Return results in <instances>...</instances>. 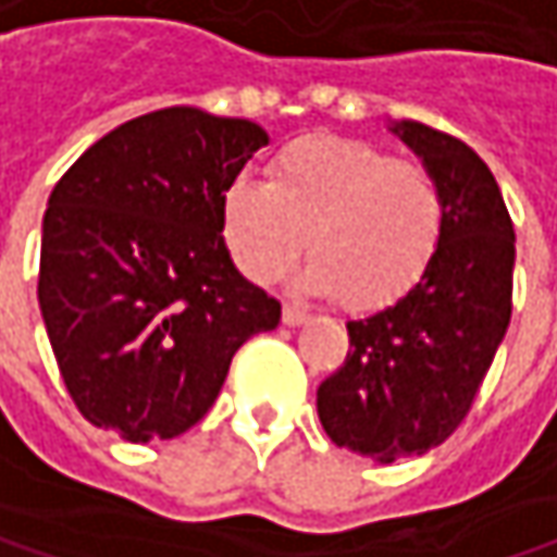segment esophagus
<instances>
[{"label":"esophagus","instance_id":"obj_1","mask_svg":"<svg viewBox=\"0 0 557 557\" xmlns=\"http://www.w3.org/2000/svg\"><path fill=\"white\" fill-rule=\"evenodd\" d=\"M306 319H309V312H302L299 306H283V325L296 329V325H302Z\"/></svg>","mask_w":557,"mask_h":557}]
</instances>
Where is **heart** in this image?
<instances>
[{
    "instance_id": "heart-1",
    "label": "heart",
    "mask_w": 557,
    "mask_h": 557,
    "mask_svg": "<svg viewBox=\"0 0 557 557\" xmlns=\"http://www.w3.org/2000/svg\"><path fill=\"white\" fill-rule=\"evenodd\" d=\"M223 238L255 283L283 277L309 238L315 264L302 286L373 312L428 274L443 238V194L428 169L395 162L367 139L312 133L280 149L268 184L228 181Z\"/></svg>"
}]
</instances>
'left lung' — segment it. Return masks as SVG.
<instances>
[{"mask_svg":"<svg viewBox=\"0 0 557 557\" xmlns=\"http://www.w3.org/2000/svg\"><path fill=\"white\" fill-rule=\"evenodd\" d=\"M388 133L436 177L443 238L401 299L347 322V360L315 398L331 443L382 466L424 456L469 414L510 325L517 261L510 213L479 152L418 121H388Z\"/></svg>","mask_w":557,"mask_h":557,"instance_id":"left-lung-1","label":"left lung"}]
</instances>
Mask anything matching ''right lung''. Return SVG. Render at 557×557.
<instances>
[{
	"label": "right lung",
	"mask_w": 557,
	"mask_h": 557,
	"mask_svg": "<svg viewBox=\"0 0 557 557\" xmlns=\"http://www.w3.org/2000/svg\"><path fill=\"white\" fill-rule=\"evenodd\" d=\"M264 127L200 108L133 117L57 181L37 302L60 376L88 424L172 440L216 401L235 350L280 325L223 238V190Z\"/></svg>",
	"instance_id": "1"
}]
</instances>
